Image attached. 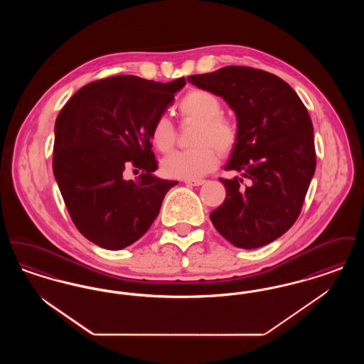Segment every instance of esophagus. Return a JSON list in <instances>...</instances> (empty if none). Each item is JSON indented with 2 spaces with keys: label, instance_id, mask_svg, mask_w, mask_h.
Returning <instances> with one entry per match:
<instances>
[{
  "label": "esophagus",
  "instance_id": "34e87169",
  "mask_svg": "<svg viewBox=\"0 0 364 364\" xmlns=\"http://www.w3.org/2000/svg\"><path fill=\"white\" fill-rule=\"evenodd\" d=\"M186 184L191 186V187H199V186L205 184V180H187Z\"/></svg>",
  "mask_w": 364,
  "mask_h": 364
}]
</instances>
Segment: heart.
<instances>
[{
  "label": "heart",
  "mask_w": 364,
  "mask_h": 364,
  "mask_svg": "<svg viewBox=\"0 0 364 364\" xmlns=\"http://www.w3.org/2000/svg\"><path fill=\"white\" fill-rule=\"evenodd\" d=\"M184 119L199 122L193 143L198 147L191 150L176 151L164 158L162 172L172 178L195 180L211 172L218 164V153H229L236 140L237 132L235 125L221 117V101L206 90H192L178 104ZM151 141L156 150L168 153L174 144V128L166 116L156 119L151 129ZM216 148L214 149L212 146Z\"/></svg>",
  "instance_id": "heart-1"
}]
</instances>
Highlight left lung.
<instances>
[{"instance_id":"1","label":"left lung","mask_w":364,"mask_h":364,"mask_svg":"<svg viewBox=\"0 0 364 364\" xmlns=\"http://www.w3.org/2000/svg\"><path fill=\"white\" fill-rule=\"evenodd\" d=\"M187 80L221 97L236 114L237 140L221 178L226 198L210 214L233 245L252 250L294 225L315 172L314 128L306 106L281 77L250 67H224Z\"/></svg>"}]
</instances>
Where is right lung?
Segmentation results:
<instances>
[{"label": "right lung", "instance_id": "1", "mask_svg": "<svg viewBox=\"0 0 364 364\" xmlns=\"http://www.w3.org/2000/svg\"><path fill=\"white\" fill-rule=\"evenodd\" d=\"M184 86V77L159 83L113 76L82 87L60 112L53 173L73 224L90 242L122 250L156 221L177 181L154 174L151 129ZM128 164L144 173L125 181Z\"/></svg>", "mask_w": 364, "mask_h": 364}]
</instances>
